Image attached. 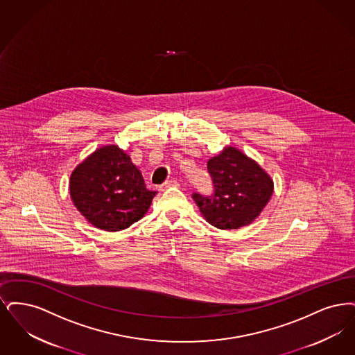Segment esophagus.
Wrapping results in <instances>:
<instances>
[{"label": "esophagus", "instance_id": "esophagus-1", "mask_svg": "<svg viewBox=\"0 0 355 355\" xmlns=\"http://www.w3.org/2000/svg\"><path fill=\"white\" fill-rule=\"evenodd\" d=\"M179 182H176V180H168V182H166V183H163V184L159 187V189L160 191H166V189H168L171 187H179Z\"/></svg>", "mask_w": 355, "mask_h": 355}]
</instances>
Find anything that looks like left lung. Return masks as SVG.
I'll return each instance as SVG.
<instances>
[{
  "instance_id": "1",
  "label": "left lung",
  "mask_w": 355,
  "mask_h": 355,
  "mask_svg": "<svg viewBox=\"0 0 355 355\" xmlns=\"http://www.w3.org/2000/svg\"><path fill=\"white\" fill-rule=\"evenodd\" d=\"M214 193H193L201 215L218 230L252 224L273 195V180L261 166L236 147L227 146L208 160Z\"/></svg>"
}]
</instances>
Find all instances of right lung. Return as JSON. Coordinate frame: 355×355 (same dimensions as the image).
<instances>
[{"instance_id": "add662e5", "label": "right lung", "mask_w": 355, "mask_h": 355, "mask_svg": "<svg viewBox=\"0 0 355 355\" xmlns=\"http://www.w3.org/2000/svg\"><path fill=\"white\" fill-rule=\"evenodd\" d=\"M70 198L80 215L98 230L122 231L144 216L156 191L116 144L103 146L71 172Z\"/></svg>"}]
</instances>
